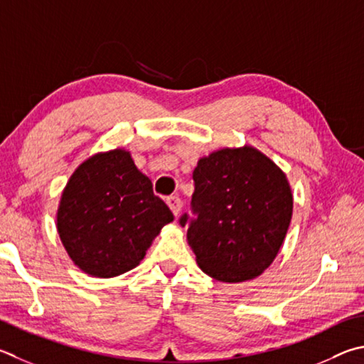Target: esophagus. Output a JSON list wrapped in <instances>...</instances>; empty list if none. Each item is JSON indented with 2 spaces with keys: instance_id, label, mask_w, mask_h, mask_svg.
Instances as JSON below:
<instances>
[{
  "instance_id": "esophagus-1",
  "label": "esophagus",
  "mask_w": 364,
  "mask_h": 364,
  "mask_svg": "<svg viewBox=\"0 0 364 364\" xmlns=\"http://www.w3.org/2000/svg\"><path fill=\"white\" fill-rule=\"evenodd\" d=\"M167 205L170 207L171 213L178 216V213H180V210H181V200L178 199L176 196H170V197H167Z\"/></svg>"
}]
</instances>
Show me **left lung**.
<instances>
[{
	"mask_svg": "<svg viewBox=\"0 0 364 364\" xmlns=\"http://www.w3.org/2000/svg\"><path fill=\"white\" fill-rule=\"evenodd\" d=\"M184 213L196 261L211 279L239 283L266 270L285 240L293 215L287 175L251 146L224 148L197 162Z\"/></svg>",
	"mask_w": 364,
	"mask_h": 364,
	"instance_id": "obj_1",
	"label": "left lung"
}]
</instances>
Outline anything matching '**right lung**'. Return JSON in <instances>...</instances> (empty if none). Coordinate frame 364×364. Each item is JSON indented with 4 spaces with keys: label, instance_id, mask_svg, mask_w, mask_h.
<instances>
[{
    "label": "right lung",
    "instance_id": "1",
    "mask_svg": "<svg viewBox=\"0 0 364 364\" xmlns=\"http://www.w3.org/2000/svg\"><path fill=\"white\" fill-rule=\"evenodd\" d=\"M171 221L173 213L125 149L98 153L79 165L57 211V230L68 256L100 279L136 267Z\"/></svg>",
    "mask_w": 364,
    "mask_h": 364
}]
</instances>
